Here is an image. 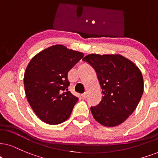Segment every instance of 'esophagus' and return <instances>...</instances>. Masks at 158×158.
<instances>
[{
  "instance_id": "34e87169",
  "label": "esophagus",
  "mask_w": 158,
  "mask_h": 158,
  "mask_svg": "<svg viewBox=\"0 0 158 158\" xmlns=\"http://www.w3.org/2000/svg\"><path fill=\"white\" fill-rule=\"evenodd\" d=\"M81 97H82L83 98H87V94H86V93L81 94Z\"/></svg>"
}]
</instances>
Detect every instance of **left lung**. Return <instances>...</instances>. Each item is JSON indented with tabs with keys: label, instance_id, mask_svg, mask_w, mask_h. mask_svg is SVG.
I'll return each mask as SVG.
<instances>
[{
	"label": "left lung",
	"instance_id": "8db88e82",
	"mask_svg": "<svg viewBox=\"0 0 158 158\" xmlns=\"http://www.w3.org/2000/svg\"><path fill=\"white\" fill-rule=\"evenodd\" d=\"M83 60L96 71L103 94L99 104L90 108L94 119L106 127L120 125L132 114L143 95L141 71L120 55L91 54Z\"/></svg>",
	"mask_w": 158,
	"mask_h": 158
}]
</instances>
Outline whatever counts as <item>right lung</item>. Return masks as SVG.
Here are the masks:
<instances>
[{"label": "right lung", "mask_w": 158, "mask_h": 158, "mask_svg": "<svg viewBox=\"0 0 158 158\" xmlns=\"http://www.w3.org/2000/svg\"><path fill=\"white\" fill-rule=\"evenodd\" d=\"M84 57L80 52L57 44L35 55L24 75L25 95L41 121L58 125L71 115L78 98L69 91L68 73Z\"/></svg>", "instance_id": "1"}]
</instances>
